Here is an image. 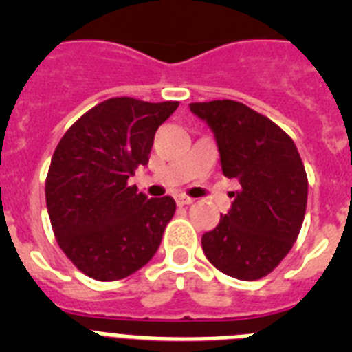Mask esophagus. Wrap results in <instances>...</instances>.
Listing matches in <instances>:
<instances>
[{
    "label": "esophagus",
    "mask_w": 352,
    "mask_h": 352,
    "mask_svg": "<svg viewBox=\"0 0 352 352\" xmlns=\"http://www.w3.org/2000/svg\"><path fill=\"white\" fill-rule=\"evenodd\" d=\"M176 203H178V206H188V204L194 203V199L188 197V195H178V197H176Z\"/></svg>",
    "instance_id": "1"
}]
</instances>
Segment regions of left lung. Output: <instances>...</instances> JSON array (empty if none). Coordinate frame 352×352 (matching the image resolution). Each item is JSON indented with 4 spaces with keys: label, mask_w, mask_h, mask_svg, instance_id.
<instances>
[{
    "label": "left lung",
    "mask_w": 352,
    "mask_h": 352,
    "mask_svg": "<svg viewBox=\"0 0 352 352\" xmlns=\"http://www.w3.org/2000/svg\"><path fill=\"white\" fill-rule=\"evenodd\" d=\"M219 144L222 174L234 178L231 211L204 232V256L238 280H259L280 264L303 226L309 179L296 144L280 126L234 100L190 104Z\"/></svg>",
    "instance_id": "left-lung-1"
}]
</instances>
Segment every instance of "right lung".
<instances>
[{
  "label": "right lung",
  "instance_id": "add662e5",
  "mask_svg": "<svg viewBox=\"0 0 352 352\" xmlns=\"http://www.w3.org/2000/svg\"><path fill=\"white\" fill-rule=\"evenodd\" d=\"M178 105L114 96L84 113L56 146L45 178L49 219L65 256L89 278L121 280L160 247L176 203L148 199L129 178L148 164L155 132Z\"/></svg>",
  "mask_w": 352,
  "mask_h": 352
}]
</instances>
